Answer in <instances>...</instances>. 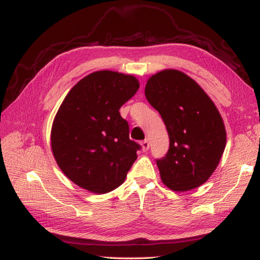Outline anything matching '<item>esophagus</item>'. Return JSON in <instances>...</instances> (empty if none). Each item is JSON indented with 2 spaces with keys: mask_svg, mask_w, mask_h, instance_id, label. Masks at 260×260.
I'll use <instances>...</instances> for the list:
<instances>
[{
  "mask_svg": "<svg viewBox=\"0 0 260 260\" xmlns=\"http://www.w3.org/2000/svg\"><path fill=\"white\" fill-rule=\"evenodd\" d=\"M141 146H142L143 152H147L148 148H150V142H148L147 140H144L141 143Z\"/></svg>",
  "mask_w": 260,
  "mask_h": 260,
  "instance_id": "obj_1",
  "label": "esophagus"
}]
</instances>
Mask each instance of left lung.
Instances as JSON below:
<instances>
[{"instance_id":"left-lung-1","label":"left lung","mask_w":260,"mask_h":260,"mask_svg":"<svg viewBox=\"0 0 260 260\" xmlns=\"http://www.w3.org/2000/svg\"><path fill=\"white\" fill-rule=\"evenodd\" d=\"M145 96L170 137L167 155L156 159L162 182L181 192L202 185L217 169L227 142L214 103L194 80L175 69L150 77Z\"/></svg>"}]
</instances>
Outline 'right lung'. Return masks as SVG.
<instances>
[{
  "label": "right lung",
  "instance_id": "obj_1",
  "mask_svg": "<svg viewBox=\"0 0 260 260\" xmlns=\"http://www.w3.org/2000/svg\"><path fill=\"white\" fill-rule=\"evenodd\" d=\"M140 88L134 76L95 71L71 88L51 128V150L64 175L91 193L115 190L126 179L141 146L129 140L119 108Z\"/></svg>",
  "mask_w": 260,
  "mask_h": 260
}]
</instances>
